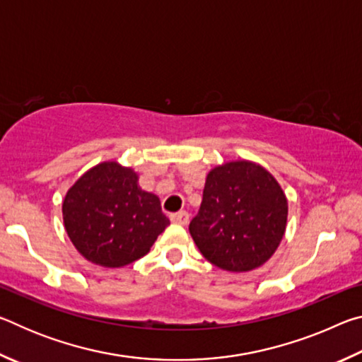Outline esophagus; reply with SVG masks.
<instances>
[{
  "label": "esophagus",
  "instance_id": "1",
  "mask_svg": "<svg viewBox=\"0 0 362 362\" xmlns=\"http://www.w3.org/2000/svg\"><path fill=\"white\" fill-rule=\"evenodd\" d=\"M170 220H173L174 223H179V225H187L188 220H189V214L187 211H179V212H174L170 214Z\"/></svg>",
  "mask_w": 362,
  "mask_h": 362
}]
</instances>
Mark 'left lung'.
I'll return each instance as SVG.
<instances>
[{"label":"left lung","mask_w":362,"mask_h":362,"mask_svg":"<svg viewBox=\"0 0 362 362\" xmlns=\"http://www.w3.org/2000/svg\"><path fill=\"white\" fill-rule=\"evenodd\" d=\"M287 199L279 183L254 163L212 169L189 235L212 265L249 272L265 263L286 231Z\"/></svg>","instance_id":"1"}]
</instances>
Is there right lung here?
Returning a JSON list of instances; mask_svg holds the SVG:
<instances>
[{"instance_id":"1","label":"right lung","mask_w":362,"mask_h":362,"mask_svg":"<svg viewBox=\"0 0 362 362\" xmlns=\"http://www.w3.org/2000/svg\"><path fill=\"white\" fill-rule=\"evenodd\" d=\"M137 180L132 169L102 163L66 193L65 230L89 262L107 268L132 263L148 252L170 223L158 196L144 192Z\"/></svg>"}]
</instances>
